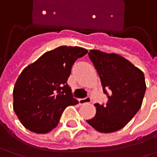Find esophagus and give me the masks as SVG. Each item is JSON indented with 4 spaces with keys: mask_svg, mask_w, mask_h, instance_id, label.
Instances as JSON below:
<instances>
[{
    "mask_svg": "<svg viewBox=\"0 0 157 157\" xmlns=\"http://www.w3.org/2000/svg\"><path fill=\"white\" fill-rule=\"evenodd\" d=\"M92 99L90 96H87L85 98H82V99H79V104L80 105H84V104H88V103H91Z\"/></svg>",
    "mask_w": 157,
    "mask_h": 157,
    "instance_id": "1",
    "label": "esophagus"
}]
</instances>
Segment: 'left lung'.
Listing matches in <instances>:
<instances>
[{"label": "left lung", "mask_w": 157, "mask_h": 157, "mask_svg": "<svg viewBox=\"0 0 157 157\" xmlns=\"http://www.w3.org/2000/svg\"><path fill=\"white\" fill-rule=\"evenodd\" d=\"M88 55L99 75L108 101L105 105L95 104V115L86 122L100 133L118 131L141 107L146 90L144 73L116 53L91 50Z\"/></svg>", "instance_id": "left-lung-1"}]
</instances>
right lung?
Masks as SVG:
<instances>
[{
	"label": "right lung",
	"mask_w": 157,
	"mask_h": 157,
	"mask_svg": "<svg viewBox=\"0 0 157 157\" xmlns=\"http://www.w3.org/2000/svg\"><path fill=\"white\" fill-rule=\"evenodd\" d=\"M87 52L78 46H60L22 70L13 94V110L25 128L46 134L57 126L67 106L78 104L67 80L75 62Z\"/></svg>",
	"instance_id": "1"
}]
</instances>
